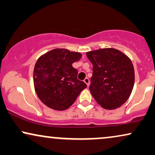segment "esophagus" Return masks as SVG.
Masks as SVG:
<instances>
[{"mask_svg":"<svg viewBox=\"0 0 155 155\" xmlns=\"http://www.w3.org/2000/svg\"><path fill=\"white\" fill-rule=\"evenodd\" d=\"M84 81L85 82L86 84H87V85L88 86V87H89V78H85V79H84Z\"/></svg>","mask_w":155,"mask_h":155,"instance_id":"34e87169","label":"esophagus"}]
</instances>
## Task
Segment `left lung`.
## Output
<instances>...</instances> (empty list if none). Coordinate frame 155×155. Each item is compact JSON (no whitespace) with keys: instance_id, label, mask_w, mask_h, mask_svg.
<instances>
[{"instance_id":"obj_1","label":"left lung","mask_w":155,"mask_h":155,"mask_svg":"<svg viewBox=\"0 0 155 155\" xmlns=\"http://www.w3.org/2000/svg\"><path fill=\"white\" fill-rule=\"evenodd\" d=\"M93 65L89 90L97 102L106 109L126 102L134 84V70L130 58L115 48L87 53Z\"/></svg>"}]
</instances>
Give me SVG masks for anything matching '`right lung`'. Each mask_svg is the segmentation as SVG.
I'll list each match as a JSON object with an SVG mask.
<instances>
[{"label": "right lung", "instance_id": "obj_1", "mask_svg": "<svg viewBox=\"0 0 155 155\" xmlns=\"http://www.w3.org/2000/svg\"><path fill=\"white\" fill-rule=\"evenodd\" d=\"M81 58L80 53L56 48L37 60L34 70L35 91L45 105L55 110H65L87 87L77 79V69L72 66Z\"/></svg>", "mask_w": 155, "mask_h": 155}]
</instances>
